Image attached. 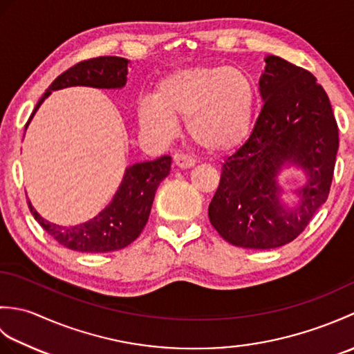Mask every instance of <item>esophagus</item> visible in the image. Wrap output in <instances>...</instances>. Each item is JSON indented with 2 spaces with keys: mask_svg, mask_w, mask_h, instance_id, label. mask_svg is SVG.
<instances>
[{
  "mask_svg": "<svg viewBox=\"0 0 354 354\" xmlns=\"http://www.w3.org/2000/svg\"><path fill=\"white\" fill-rule=\"evenodd\" d=\"M173 161H175V165L179 169H190L194 164H196V161H194L192 156L185 155V153H176L175 156H173Z\"/></svg>",
  "mask_w": 354,
  "mask_h": 354,
  "instance_id": "esophagus-1",
  "label": "esophagus"
}]
</instances>
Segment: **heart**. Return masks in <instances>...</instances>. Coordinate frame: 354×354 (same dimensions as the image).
I'll return each mask as SVG.
<instances>
[{
    "instance_id": "heart-1",
    "label": "heart",
    "mask_w": 354,
    "mask_h": 354,
    "mask_svg": "<svg viewBox=\"0 0 354 354\" xmlns=\"http://www.w3.org/2000/svg\"><path fill=\"white\" fill-rule=\"evenodd\" d=\"M255 89L245 73L230 66H193L170 73L153 97L138 103V123L146 135L167 140L185 120L194 145L209 153L234 150L251 131Z\"/></svg>"
}]
</instances>
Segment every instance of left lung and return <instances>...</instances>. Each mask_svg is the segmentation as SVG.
Here are the masks:
<instances>
[{"label":"left lung","instance_id":"8db88e82","mask_svg":"<svg viewBox=\"0 0 354 354\" xmlns=\"http://www.w3.org/2000/svg\"><path fill=\"white\" fill-rule=\"evenodd\" d=\"M263 106L250 138L222 164L208 217L228 243L272 250L297 239L328 198L339 137L328 97L312 73L268 56ZM286 167L306 183L288 205L277 176Z\"/></svg>","mask_w":354,"mask_h":354}]
</instances>
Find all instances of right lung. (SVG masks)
I'll use <instances>...</instances> for the list:
<instances>
[{
	"instance_id": "1",
	"label": "right lung",
	"mask_w": 354,
	"mask_h": 354,
	"mask_svg": "<svg viewBox=\"0 0 354 354\" xmlns=\"http://www.w3.org/2000/svg\"><path fill=\"white\" fill-rule=\"evenodd\" d=\"M129 61L117 56H102L88 59L62 73L44 93L41 100L30 115L26 129L39 109L42 102L56 91L68 86H93L104 89L123 88L127 80ZM171 158L164 155L158 160L137 162L127 167L123 181L109 204L93 219L74 227H61L51 223L33 208H28L37 223L55 237L59 243L79 252H109L131 245L146 227L158 185L170 173Z\"/></svg>"
}]
</instances>
